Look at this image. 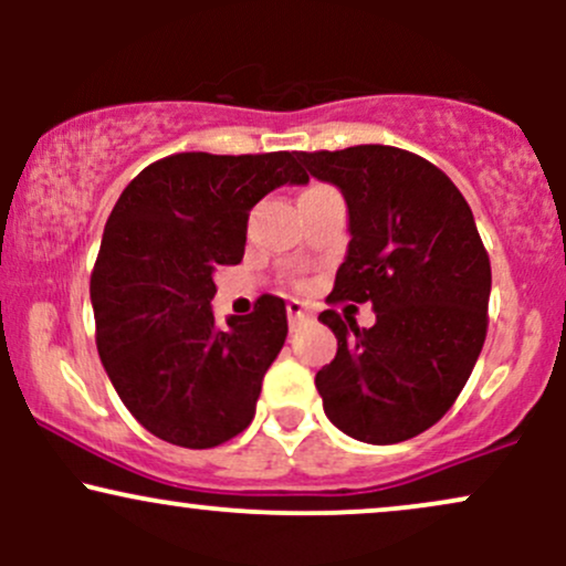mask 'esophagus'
<instances>
[{"label": "esophagus", "instance_id": "34e87169", "mask_svg": "<svg viewBox=\"0 0 566 566\" xmlns=\"http://www.w3.org/2000/svg\"><path fill=\"white\" fill-rule=\"evenodd\" d=\"M287 316H290V329H297V327H301V322L308 319V311H305L303 303L290 301L287 303Z\"/></svg>", "mask_w": 566, "mask_h": 566}]
</instances>
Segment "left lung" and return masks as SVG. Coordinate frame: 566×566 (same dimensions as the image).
<instances>
[{
  "mask_svg": "<svg viewBox=\"0 0 566 566\" xmlns=\"http://www.w3.org/2000/svg\"><path fill=\"white\" fill-rule=\"evenodd\" d=\"M348 205L350 242L327 303H373V327L319 319L337 354L316 373L324 412L348 437L396 444L439 423L486 337L492 269L473 212L437 165L396 146L297 151Z\"/></svg>",
  "mask_w": 566,
  "mask_h": 566,
  "instance_id": "8db88e82",
  "label": "left lung"
}]
</instances>
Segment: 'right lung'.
<instances>
[{
	"label": "right lung",
	"mask_w": 566,
	"mask_h": 566,
	"mask_svg": "<svg viewBox=\"0 0 566 566\" xmlns=\"http://www.w3.org/2000/svg\"><path fill=\"white\" fill-rule=\"evenodd\" d=\"M305 180L295 151H186L148 165L122 191L90 276L95 343L119 399L154 437L207 450L255 418L287 308L261 295L252 314L220 327L212 274L244 258L252 207Z\"/></svg>",
	"instance_id": "obj_1"
}]
</instances>
